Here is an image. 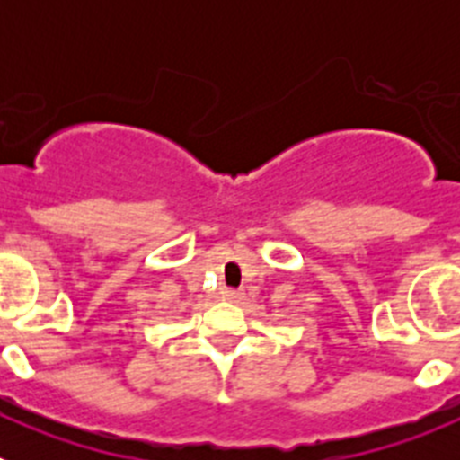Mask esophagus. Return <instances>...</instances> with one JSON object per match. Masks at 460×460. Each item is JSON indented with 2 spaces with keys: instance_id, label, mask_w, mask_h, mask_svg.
<instances>
[{
  "instance_id": "esophagus-1",
  "label": "esophagus",
  "mask_w": 460,
  "mask_h": 460,
  "mask_svg": "<svg viewBox=\"0 0 460 460\" xmlns=\"http://www.w3.org/2000/svg\"><path fill=\"white\" fill-rule=\"evenodd\" d=\"M223 296H226L227 302H239V299H242V292H239V290H226V292H223Z\"/></svg>"
}]
</instances>
